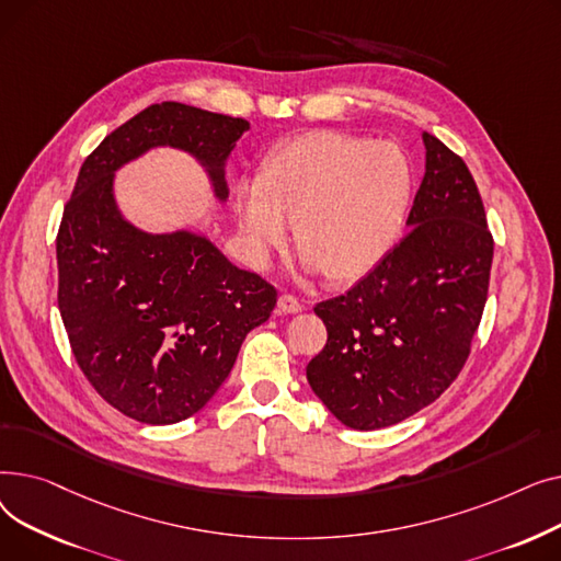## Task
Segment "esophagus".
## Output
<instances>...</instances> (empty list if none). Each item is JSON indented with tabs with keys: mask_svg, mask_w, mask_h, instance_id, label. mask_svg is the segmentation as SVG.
<instances>
[{
	"mask_svg": "<svg viewBox=\"0 0 561 561\" xmlns=\"http://www.w3.org/2000/svg\"><path fill=\"white\" fill-rule=\"evenodd\" d=\"M302 309H305V305L296 296H290V293H284V296L279 298V311H284V313H300Z\"/></svg>",
	"mask_w": 561,
	"mask_h": 561,
	"instance_id": "esophagus-1",
	"label": "esophagus"
}]
</instances>
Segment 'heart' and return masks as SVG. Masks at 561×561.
<instances>
[{"mask_svg":"<svg viewBox=\"0 0 561 561\" xmlns=\"http://www.w3.org/2000/svg\"><path fill=\"white\" fill-rule=\"evenodd\" d=\"M411 193L414 165L402 145L313 131L277 147L256 182H239L233 209L256 265L286 248L296 225L309 268L350 282L396 245Z\"/></svg>","mask_w":561,"mask_h":561,"instance_id":"obj_1","label":"heart"}]
</instances>
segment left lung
<instances>
[{
    "label": "left lung",
    "instance_id": "8db88e82",
    "mask_svg": "<svg viewBox=\"0 0 561 561\" xmlns=\"http://www.w3.org/2000/svg\"><path fill=\"white\" fill-rule=\"evenodd\" d=\"M425 176L404 239L343 296L313 307L328 343L313 393L352 430L396 425L461 373L489 296L493 236L468 165L423 134Z\"/></svg>",
    "mask_w": 561,
    "mask_h": 561
}]
</instances>
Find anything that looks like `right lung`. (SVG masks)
Listing matches in <instances>:
<instances>
[{"instance_id":"1","label":"right lung","mask_w":561,"mask_h":561,"mask_svg":"<svg viewBox=\"0 0 561 561\" xmlns=\"http://www.w3.org/2000/svg\"><path fill=\"white\" fill-rule=\"evenodd\" d=\"M250 129L243 117L180 102L147 106L85 157L56 233L58 311L91 387L121 414L180 423L214 398L248 332L268 320L277 288L241 271L202 236H152L113 199V172L157 145L209 168L227 197L222 163Z\"/></svg>"}]
</instances>
